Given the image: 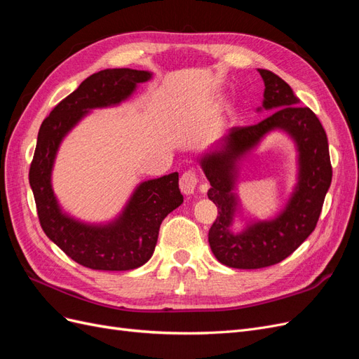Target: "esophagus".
Wrapping results in <instances>:
<instances>
[{
	"mask_svg": "<svg viewBox=\"0 0 359 359\" xmlns=\"http://www.w3.org/2000/svg\"><path fill=\"white\" fill-rule=\"evenodd\" d=\"M198 186V175L193 169L186 170L180 178V189L184 194H193Z\"/></svg>",
	"mask_w": 359,
	"mask_h": 359,
	"instance_id": "34e87169",
	"label": "esophagus"
}]
</instances>
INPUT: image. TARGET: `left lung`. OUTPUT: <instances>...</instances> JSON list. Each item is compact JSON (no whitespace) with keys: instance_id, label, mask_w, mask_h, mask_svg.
<instances>
[{"instance_id":"8db88e82","label":"left lung","mask_w":359,"mask_h":359,"mask_svg":"<svg viewBox=\"0 0 359 359\" xmlns=\"http://www.w3.org/2000/svg\"><path fill=\"white\" fill-rule=\"evenodd\" d=\"M257 72L265 83L262 107L273 114L253 126L232 127L214 149L199 160L211 184L208 198L219 208L208 232L211 250L219 262L238 269L276 265L295 252L316 227L332 180L328 139L319 118L309 107L299 106L298 97L276 73L264 69ZM273 129L287 133L297 145L296 190L276 219L254 222L244 231L233 234L230 226L237 208L233 193L237 166Z\"/></svg>"}]
</instances>
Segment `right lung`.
I'll return each mask as SVG.
<instances>
[{
	"mask_svg": "<svg viewBox=\"0 0 359 359\" xmlns=\"http://www.w3.org/2000/svg\"><path fill=\"white\" fill-rule=\"evenodd\" d=\"M149 72L106 69L91 74L61 100L37 136L29 168L41 229L74 262L91 269L128 271L142 266L153 256L165 217L182 203L178 172L140 182L116 219L106 224H88L61 210L52 190V168L60 144L91 109L127 100L137 83L151 79Z\"/></svg>",
	"mask_w": 359,
	"mask_h": 359,
	"instance_id": "right-lung-1",
	"label": "right lung"
}]
</instances>
